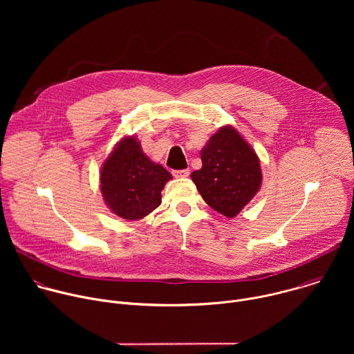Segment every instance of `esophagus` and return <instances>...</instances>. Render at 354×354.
Masks as SVG:
<instances>
[{
  "label": "esophagus",
  "mask_w": 354,
  "mask_h": 354,
  "mask_svg": "<svg viewBox=\"0 0 354 354\" xmlns=\"http://www.w3.org/2000/svg\"><path fill=\"white\" fill-rule=\"evenodd\" d=\"M190 174L189 169H176V171H172V175L175 178H187Z\"/></svg>",
  "instance_id": "34e87169"
}]
</instances>
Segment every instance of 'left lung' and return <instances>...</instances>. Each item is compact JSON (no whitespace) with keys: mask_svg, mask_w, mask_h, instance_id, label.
I'll use <instances>...</instances> for the list:
<instances>
[{"mask_svg":"<svg viewBox=\"0 0 354 354\" xmlns=\"http://www.w3.org/2000/svg\"><path fill=\"white\" fill-rule=\"evenodd\" d=\"M201 162L190 178L206 203L225 217L234 218L261 189L259 158L231 126L210 137L201 149Z\"/></svg>","mask_w":354,"mask_h":354,"instance_id":"obj_1","label":"left lung"}]
</instances>
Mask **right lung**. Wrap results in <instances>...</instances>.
Returning a JSON list of instances; mask_svg holds the SVG:
<instances>
[{"instance_id":"add662e5","label":"right lung","mask_w":354,"mask_h":354,"mask_svg":"<svg viewBox=\"0 0 354 354\" xmlns=\"http://www.w3.org/2000/svg\"><path fill=\"white\" fill-rule=\"evenodd\" d=\"M172 175L151 161L137 138L124 137L104 162L100 192L105 203L119 217L133 221L161 205V190Z\"/></svg>"}]
</instances>
